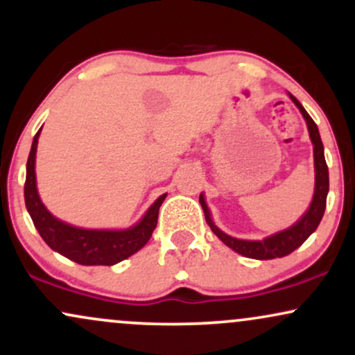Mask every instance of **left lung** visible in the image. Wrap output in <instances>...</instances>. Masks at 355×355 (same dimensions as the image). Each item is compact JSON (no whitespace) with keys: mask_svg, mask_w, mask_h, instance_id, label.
I'll use <instances>...</instances> for the list:
<instances>
[{"mask_svg":"<svg viewBox=\"0 0 355 355\" xmlns=\"http://www.w3.org/2000/svg\"><path fill=\"white\" fill-rule=\"evenodd\" d=\"M291 100L297 105V108L300 110L302 116L307 121L309 135L313 144V166H315V190H313V198L309 210L302 215V218L299 222L294 223L292 227H288L287 230L279 232V234L270 235V237L263 240H240L234 239L230 235L223 234L222 230L211 222L209 207H207L205 198L200 195V203L203 214H205L207 223L210 225L211 232H214L217 237L225 243L227 247H230L232 250H235L237 254L248 257V259H257V260H270V259H280L285 257L299 248L302 243L311 237V234L315 232L319 227L322 217H324L325 211V202H327V191H329V168L325 164L324 157V145H322L319 128H317L315 121L312 120L311 115L305 112V108L300 105V101L295 98L294 95H291Z\"/></svg>","mask_w":355,"mask_h":355,"instance_id":"1","label":"left lung"}]
</instances>
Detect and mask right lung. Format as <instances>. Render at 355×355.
<instances>
[{
    "label": "right lung",
    "instance_id": "right-lung-1",
    "mask_svg": "<svg viewBox=\"0 0 355 355\" xmlns=\"http://www.w3.org/2000/svg\"><path fill=\"white\" fill-rule=\"evenodd\" d=\"M40 132L42 130H38L33 138L30 157H28L24 203L36 230L48 243V247L81 266H115L140 250L152 237L157 227L158 210L166 193L155 200L137 225L125 230H88L61 222L46 210V207L40 200L38 189H36L35 160Z\"/></svg>",
    "mask_w": 355,
    "mask_h": 355
}]
</instances>
